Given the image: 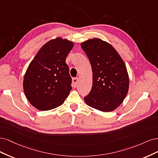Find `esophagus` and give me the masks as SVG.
I'll return each instance as SVG.
<instances>
[{
    "instance_id": "1",
    "label": "esophagus",
    "mask_w": 158,
    "mask_h": 158,
    "mask_svg": "<svg viewBox=\"0 0 158 158\" xmlns=\"http://www.w3.org/2000/svg\"><path fill=\"white\" fill-rule=\"evenodd\" d=\"M79 81V79L78 77H76V78H73L72 80V86L73 87H75L76 86H77L78 82Z\"/></svg>"
}]
</instances>
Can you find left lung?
Here are the masks:
<instances>
[{"instance_id":"left-lung-1","label":"left lung","mask_w":158,"mask_h":158,"mask_svg":"<svg viewBox=\"0 0 158 158\" xmlns=\"http://www.w3.org/2000/svg\"><path fill=\"white\" fill-rule=\"evenodd\" d=\"M81 46L93 71L92 89L85 102L104 112L114 111L129 90V75L123 59L110 43L98 38L86 40Z\"/></svg>"}]
</instances>
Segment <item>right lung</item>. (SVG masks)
Wrapping results in <instances>:
<instances>
[{"mask_svg":"<svg viewBox=\"0 0 158 158\" xmlns=\"http://www.w3.org/2000/svg\"><path fill=\"white\" fill-rule=\"evenodd\" d=\"M73 42L62 37L45 43L29 64L23 78V90L35 108L50 110L62 105L72 90V78L65 59Z\"/></svg>","mask_w":158,"mask_h":158,"instance_id":"1","label":"right lung"}]
</instances>
